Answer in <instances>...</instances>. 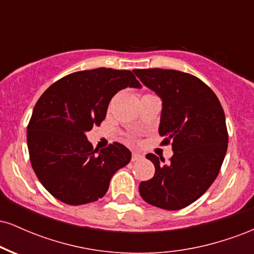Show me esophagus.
Segmentation results:
<instances>
[{
  "instance_id": "esophagus-1",
  "label": "esophagus",
  "mask_w": 254,
  "mask_h": 254,
  "mask_svg": "<svg viewBox=\"0 0 254 254\" xmlns=\"http://www.w3.org/2000/svg\"><path fill=\"white\" fill-rule=\"evenodd\" d=\"M143 155H142V154H139V153H136V151H133L132 153V156H131V161H139V160H142L143 159Z\"/></svg>"
}]
</instances>
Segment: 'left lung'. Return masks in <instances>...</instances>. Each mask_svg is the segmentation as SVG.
Returning a JSON list of instances; mask_svg holds the SVG:
<instances>
[{
  "mask_svg": "<svg viewBox=\"0 0 254 254\" xmlns=\"http://www.w3.org/2000/svg\"><path fill=\"white\" fill-rule=\"evenodd\" d=\"M133 72L161 98V144L173 149L168 164L145 155L155 174L139 184V194L157 208L179 210L197 200L218 176L228 147L223 109L210 87L188 72L159 68Z\"/></svg>",
  "mask_w": 254,
  "mask_h": 254,
  "instance_id": "obj_1",
  "label": "left lung"
}]
</instances>
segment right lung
Returning a JSON list of instances; mask_svg holds the SVG:
<instances>
[{
  "mask_svg": "<svg viewBox=\"0 0 254 254\" xmlns=\"http://www.w3.org/2000/svg\"><path fill=\"white\" fill-rule=\"evenodd\" d=\"M141 84L130 70L98 68L66 75L37 101L27 125L31 165L44 188L61 202H95L110 180L130 162L127 147L113 142L99 151L86 131L99 127L118 90Z\"/></svg>",
  "mask_w": 254,
  "mask_h": 254,
  "instance_id": "obj_1",
  "label": "right lung"
}]
</instances>
